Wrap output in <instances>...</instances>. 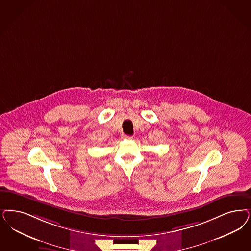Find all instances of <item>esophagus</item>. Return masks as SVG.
<instances>
[{"mask_svg":"<svg viewBox=\"0 0 251 251\" xmlns=\"http://www.w3.org/2000/svg\"><path fill=\"white\" fill-rule=\"evenodd\" d=\"M123 137H124V139H127V140H131V139L133 138V137L130 136V135H124Z\"/></svg>","mask_w":251,"mask_h":251,"instance_id":"obj_1","label":"esophagus"}]
</instances>
